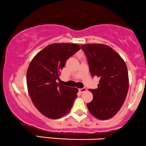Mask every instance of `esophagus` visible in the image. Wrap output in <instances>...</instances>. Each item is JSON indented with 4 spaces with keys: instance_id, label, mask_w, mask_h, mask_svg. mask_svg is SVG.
<instances>
[{
    "instance_id": "34e87169",
    "label": "esophagus",
    "mask_w": 146,
    "mask_h": 146,
    "mask_svg": "<svg viewBox=\"0 0 146 146\" xmlns=\"http://www.w3.org/2000/svg\"><path fill=\"white\" fill-rule=\"evenodd\" d=\"M87 89L85 88V87H83V88H80V89H78V91L80 92V93H83V92H86Z\"/></svg>"
}]
</instances>
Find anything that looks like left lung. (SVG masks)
I'll return each instance as SVG.
<instances>
[{"label": "left lung", "mask_w": 146, "mask_h": 146, "mask_svg": "<svg viewBox=\"0 0 146 146\" xmlns=\"http://www.w3.org/2000/svg\"><path fill=\"white\" fill-rule=\"evenodd\" d=\"M81 48L92 76L100 78L98 88L90 90L94 98L87 107L97 119H110L121 109L127 96V67L121 56L107 45L86 44L81 46Z\"/></svg>", "instance_id": "left-lung-1"}]
</instances>
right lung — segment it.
Returning a JSON list of instances; mask_svg holds the SVG:
<instances>
[{"label": "right lung", "instance_id": "add662e5", "mask_svg": "<svg viewBox=\"0 0 146 146\" xmlns=\"http://www.w3.org/2000/svg\"><path fill=\"white\" fill-rule=\"evenodd\" d=\"M80 49L76 44H52L37 53L29 65L27 83L35 107L46 117L58 119L71 110L78 89L59 85L61 70Z\"/></svg>", "mask_w": 146, "mask_h": 146}]
</instances>
